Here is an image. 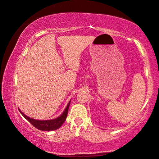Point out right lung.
<instances>
[{"instance_id": "add662e5", "label": "right lung", "mask_w": 159, "mask_h": 159, "mask_svg": "<svg viewBox=\"0 0 159 159\" xmlns=\"http://www.w3.org/2000/svg\"><path fill=\"white\" fill-rule=\"evenodd\" d=\"M70 101L67 105L66 108L65 109L63 112L62 113L61 115H60L59 117H57L55 119L52 120H34L32 119L28 116H26L25 114H24L22 111L19 109L20 113L21 114L22 116L28 120L29 122L32 124L33 126L35 127L36 128L38 129H40V130L43 131H52L55 130V129H57L60 128V127L62 126V125L63 124L65 120H66L67 115H68V108L69 106H70Z\"/></svg>"}]
</instances>
